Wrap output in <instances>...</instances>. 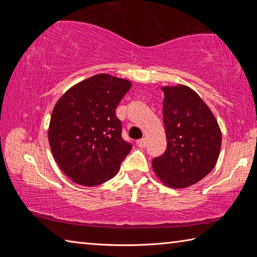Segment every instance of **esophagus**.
Here are the masks:
<instances>
[{
    "label": "esophagus",
    "mask_w": 257,
    "mask_h": 257,
    "mask_svg": "<svg viewBox=\"0 0 257 257\" xmlns=\"http://www.w3.org/2000/svg\"><path fill=\"white\" fill-rule=\"evenodd\" d=\"M146 144H147L146 138H142V139H138V141H137V145L139 147H145Z\"/></svg>",
    "instance_id": "1"
}]
</instances>
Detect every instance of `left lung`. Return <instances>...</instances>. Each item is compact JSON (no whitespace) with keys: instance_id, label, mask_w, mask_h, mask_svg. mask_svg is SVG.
<instances>
[{"instance_id":"1","label":"left lung","mask_w":257,"mask_h":257,"mask_svg":"<svg viewBox=\"0 0 257 257\" xmlns=\"http://www.w3.org/2000/svg\"><path fill=\"white\" fill-rule=\"evenodd\" d=\"M167 150L152 162L155 175L171 188L196 184L215 167L221 130L203 99L185 85L162 87Z\"/></svg>"}]
</instances>
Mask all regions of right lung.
Instances as JSON below:
<instances>
[{"label":"right lung","mask_w":257,"mask_h":257,"mask_svg":"<svg viewBox=\"0 0 257 257\" xmlns=\"http://www.w3.org/2000/svg\"><path fill=\"white\" fill-rule=\"evenodd\" d=\"M132 82L99 73L72 86L52 112L49 143L61 170L82 186L110 180L133 145L121 136L115 107Z\"/></svg>","instance_id":"obj_1"}]
</instances>
